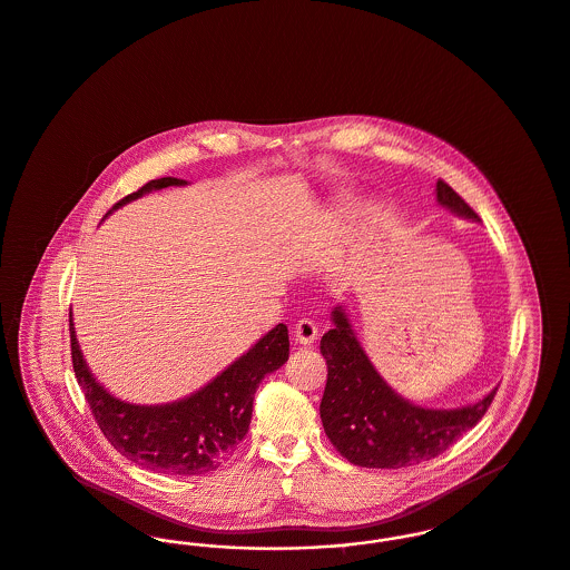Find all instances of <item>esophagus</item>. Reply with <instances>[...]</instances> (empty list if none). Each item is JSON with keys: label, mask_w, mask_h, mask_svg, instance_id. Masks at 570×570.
Wrapping results in <instances>:
<instances>
[{"label": "esophagus", "mask_w": 570, "mask_h": 570, "mask_svg": "<svg viewBox=\"0 0 570 570\" xmlns=\"http://www.w3.org/2000/svg\"><path fill=\"white\" fill-rule=\"evenodd\" d=\"M318 324L312 318H301L296 322L295 337L296 342L303 345H312L318 340Z\"/></svg>", "instance_id": "obj_1"}]
</instances>
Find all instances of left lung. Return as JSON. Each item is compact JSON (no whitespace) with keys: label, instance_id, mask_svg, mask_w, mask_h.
<instances>
[{"label":"left lung","instance_id":"left-lung-1","mask_svg":"<svg viewBox=\"0 0 570 570\" xmlns=\"http://www.w3.org/2000/svg\"><path fill=\"white\" fill-rule=\"evenodd\" d=\"M436 202L458 216L479 220L475 209L443 180L436 183ZM333 322L335 328L320 342L328 366L320 417L335 450L352 464L401 469L433 460L471 431L492 405L497 390L460 410L413 405L380 377L342 307H335Z\"/></svg>","mask_w":570,"mask_h":570}]
</instances>
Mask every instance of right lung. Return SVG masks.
Returning <instances> with one entry per match:
<instances>
[{"instance_id": "obj_1", "label": "right lung", "mask_w": 570, "mask_h": 570, "mask_svg": "<svg viewBox=\"0 0 570 570\" xmlns=\"http://www.w3.org/2000/svg\"><path fill=\"white\" fill-rule=\"evenodd\" d=\"M178 178H159L122 197L120 205L167 186H183ZM106 214V216H108ZM69 343L76 380L85 392L97 426L116 452L144 469L163 475H205L235 454L248 433L254 392L265 375L288 361L291 342L286 324H277L263 340L228 365L207 386L167 405H134L97 384L82 358L69 314Z\"/></svg>"}]
</instances>
